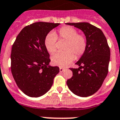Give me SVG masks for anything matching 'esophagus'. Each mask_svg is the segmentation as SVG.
Masks as SVG:
<instances>
[{
  "instance_id": "obj_1",
  "label": "esophagus",
  "mask_w": 120,
  "mask_h": 120,
  "mask_svg": "<svg viewBox=\"0 0 120 120\" xmlns=\"http://www.w3.org/2000/svg\"><path fill=\"white\" fill-rule=\"evenodd\" d=\"M59 71H60V72H63L64 71V69L63 68H59Z\"/></svg>"
}]
</instances>
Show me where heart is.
<instances>
[{
    "mask_svg": "<svg viewBox=\"0 0 120 120\" xmlns=\"http://www.w3.org/2000/svg\"><path fill=\"white\" fill-rule=\"evenodd\" d=\"M57 38L67 40L64 52H57L51 57V62L54 66L66 67L73 61L75 56H82L87 47V40L84 36L78 34L73 27L66 26L58 30L57 32H50L45 37L44 45L47 51L52 54L56 51Z\"/></svg>",
    "mask_w": 120,
    "mask_h": 120,
    "instance_id": "1",
    "label": "heart"
}]
</instances>
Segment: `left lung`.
Segmentation results:
<instances>
[{"label": "left lung", "instance_id": "left-lung-1", "mask_svg": "<svg viewBox=\"0 0 120 120\" xmlns=\"http://www.w3.org/2000/svg\"><path fill=\"white\" fill-rule=\"evenodd\" d=\"M83 32L87 47L76 62L78 68H71L73 76L67 80V85L75 95L88 97L101 87L108 73L110 49L101 30L89 22H68Z\"/></svg>", "mask_w": 120, "mask_h": 120}]
</instances>
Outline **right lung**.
Returning a JSON list of instances; mask_svg holds the SVG:
<instances>
[{"label": "right lung", "mask_w": 120, "mask_h": 120, "mask_svg": "<svg viewBox=\"0 0 120 120\" xmlns=\"http://www.w3.org/2000/svg\"><path fill=\"white\" fill-rule=\"evenodd\" d=\"M59 23L37 22L23 28L11 50V72L19 89L31 98H38L52 87L59 73L57 66L49 65L50 55L44 39Z\"/></svg>", "instance_id": "add662e5"}]
</instances>
